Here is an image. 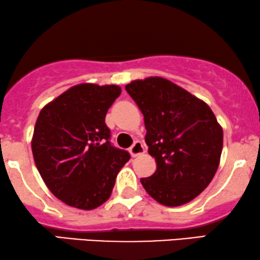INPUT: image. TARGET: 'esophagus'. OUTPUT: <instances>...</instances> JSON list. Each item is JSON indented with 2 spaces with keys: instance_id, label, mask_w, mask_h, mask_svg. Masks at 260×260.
<instances>
[{
  "instance_id": "obj_1",
  "label": "esophagus",
  "mask_w": 260,
  "mask_h": 260,
  "mask_svg": "<svg viewBox=\"0 0 260 260\" xmlns=\"http://www.w3.org/2000/svg\"><path fill=\"white\" fill-rule=\"evenodd\" d=\"M144 152H145V149H144L143 144H141L140 141H136L129 149V153L132 157H137L139 156V154H143Z\"/></svg>"
}]
</instances>
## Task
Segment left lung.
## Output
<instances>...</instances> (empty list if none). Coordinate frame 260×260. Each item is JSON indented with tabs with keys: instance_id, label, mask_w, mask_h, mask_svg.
<instances>
[{
	"instance_id": "1",
	"label": "left lung",
	"mask_w": 260,
	"mask_h": 260,
	"mask_svg": "<svg viewBox=\"0 0 260 260\" xmlns=\"http://www.w3.org/2000/svg\"><path fill=\"white\" fill-rule=\"evenodd\" d=\"M126 91L144 115L149 153L157 170L141 185L166 206H180L203 192L221 159L223 129L205 102L160 77L133 80Z\"/></svg>"
}]
</instances>
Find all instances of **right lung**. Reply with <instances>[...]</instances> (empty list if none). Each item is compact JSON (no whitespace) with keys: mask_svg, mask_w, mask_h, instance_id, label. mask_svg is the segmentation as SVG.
<instances>
[{"mask_svg":"<svg viewBox=\"0 0 260 260\" xmlns=\"http://www.w3.org/2000/svg\"><path fill=\"white\" fill-rule=\"evenodd\" d=\"M117 85L84 83L41 110L32 137L34 159L50 192L67 205L93 210L106 203L129 153L110 144L107 111Z\"/></svg>","mask_w":260,"mask_h":260,"instance_id":"add662e5","label":"right lung"}]
</instances>
